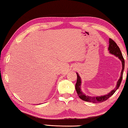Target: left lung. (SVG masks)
Returning a JSON list of instances; mask_svg holds the SVG:
<instances>
[{
	"instance_id": "left-lung-1",
	"label": "left lung",
	"mask_w": 128,
	"mask_h": 128,
	"mask_svg": "<svg viewBox=\"0 0 128 128\" xmlns=\"http://www.w3.org/2000/svg\"><path fill=\"white\" fill-rule=\"evenodd\" d=\"M108 50H110V52L111 54H113L116 56L118 57V58L121 60L122 64V69L121 72V74H120V79L118 80V82H117V85L116 86V88H114V90H112L109 94L105 95L104 96H100V97H90V96H86L84 94H83L81 91L80 89V86H81V79H80V76H78V73H77V82L75 85V88H76V90L77 93H78V97H80V99L83 100V101H87V102H92L93 103H99L102 102L103 101L106 100L109 98L112 95H113L116 92L117 89L120 87V86L121 83L122 76H123V72L124 70V68H125V60H124V57L122 56V54L120 52V50L119 46L117 45L116 42L114 41H113L111 38H110L109 41V48H108Z\"/></svg>"
}]
</instances>
